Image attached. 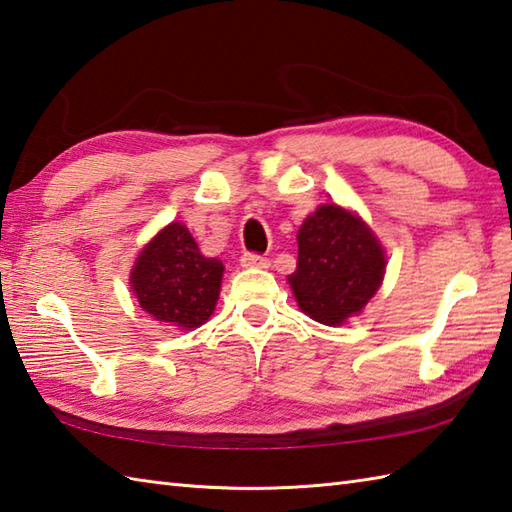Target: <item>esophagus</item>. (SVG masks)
<instances>
[{"instance_id":"obj_1","label":"esophagus","mask_w":512,"mask_h":512,"mask_svg":"<svg viewBox=\"0 0 512 512\" xmlns=\"http://www.w3.org/2000/svg\"><path fill=\"white\" fill-rule=\"evenodd\" d=\"M241 265L247 269H265L269 265V260L260 254H243Z\"/></svg>"}]
</instances>
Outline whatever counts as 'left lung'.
Returning a JSON list of instances; mask_svg holds the SVG:
<instances>
[{"label":"left lung","mask_w":512,"mask_h":512,"mask_svg":"<svg viewBox=\"0 0 512 512\" xmlns=\"http://www.w3.org/2000/svg\"><path fill=\"white\" fill-rule=\"evenodd\" d=\"M384 269L387 256L369 225L325 203L298 229V263L287 280L309 318L336 327L360 314L380 289Z\"/></svg>","instance_id":"1"}]
</instances>
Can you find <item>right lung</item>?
Here are the masks:
<instances>
[{
    "label": "right lung",
    "mask_w": 512,
    "mask_h": 512,
    "mask_svg": "<svg viewBox=\"0 0 512 512\" xmlns=\"http://www.w3.org/2000/svg\"><path fill=\"white\" fill-rule=\"evenodd\" d=\"M223 263L205 258L183 223H170L143 247L130 287L143 311L179 329H196L212 316L221 294Z\"/></svg>",
    "instance_id": "1"
}]
</instances>
